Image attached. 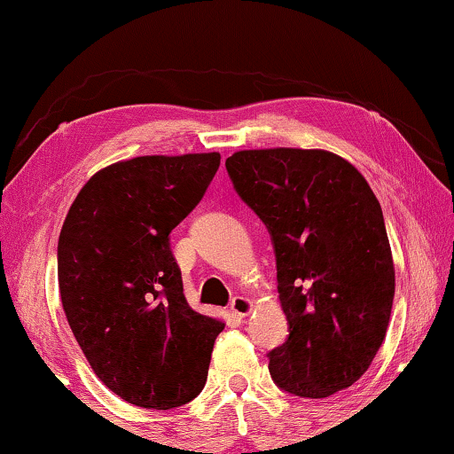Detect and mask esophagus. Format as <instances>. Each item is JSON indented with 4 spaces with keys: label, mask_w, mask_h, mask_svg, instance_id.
I'll list each match as a JSON object with an SVG mask.
<instances>
[{
    "label": "esophagus",
    "mask_w": 454,
    "mask_h": 454,
    "mask_svg": "<svg viewBox=\"0 0 454 454\" xmlns=\"http://www.w3.org/2000/svg\"><path fill=\"white\" fill-rule=\"evenodd\" d=\"M253 308H254L253 300H250V297H245V295L234 297L232 303H230V309H232V314L240 316V317H247L250 312H253Z\"/></svg>",
    "instance_id": "esophagus-1"
}]
</instances>
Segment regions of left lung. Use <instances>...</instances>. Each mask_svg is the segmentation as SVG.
Here are the masks:
<instances>
[{
    "instance_id": "left-lung-1",
    "label": "left lung",
    "mask_w": 454,
    "mask_h": 454,
    "mask_svg": "<svg viewBox=\"0 0 454 454\" xmlns=\"http://www.w3.org/2000/svg\"><path fill=\"white\" fill-rule=\"evenodd\" d=\"M275 245L289 322L269 353L289 394L322 400L363 377L389 326L395 269L381 206L355 165L322 148H254L226 159Z\"/></svg>"
}]
</instances>
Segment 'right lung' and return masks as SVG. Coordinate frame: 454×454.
<instances>
[{
  "label": "right lung",
  "instance_id": "right-lung-1",
  "mask_svg": "<svg viewBox=\"0 0 454 454\" xmlns=\"http://www.w3.org/2000/svg\"><path fill=\"white\" fill-rule=\"evenodd\" d=\"M218 167L220 153L118 160L81 187L60 228L67 322L99 381L140 408L192 402L226 326L189 306L168 247Z\"/></svg>",
  "mask_w": 454,
  "mask_h": 454
}]
</instances>
